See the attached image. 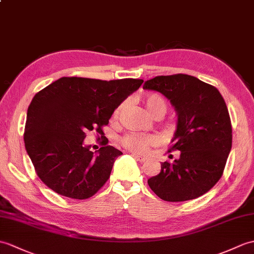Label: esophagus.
I'll return each instance as SVG.
<instances>
[{"label": "esophagus", "instance_id": "obj_1", "mask_svg": "<svg viewBox=\"0 0 254 254\" xmlns=\"http://www.w3.org/2000/svg\"><path fill=\"white\" fill-rule=\"evenodd\" d=\"M134 158L136 159L137 161H139L140 163H144V162H146V160H147L146 158H144V157H139V156H134Z\"/></svg>", "mask_w": 254, "mask_h": 254}]
</instances>
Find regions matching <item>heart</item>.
<instances>
[{
  "label": "heart",
  "instance_id": "obj_1",
  "mask_svg": "<svg viewBox=\"0 0 254 254\" xmlns=\"http://www.w3.org/2000/svg\"><path fill=\"white\" fill-rule=\"evenodd\" d=\"M143 103L147 111L155 118H160L167 113L168 105L166 99H164L160 94L157 93H150L147 94L143 97ZM125 103L118 106L115 109L113 118L118 119L120 116L121 110L125 108ZM120 144L123 148L133 152L136 155H145L148 152L149 148L152 146L158 144V138L154 135L149 134H139V133H128L126 134L125 136L121 137Z\"/></svg>",
  "mask_w": 254,
  "mask_h": 254
}]
</instances>
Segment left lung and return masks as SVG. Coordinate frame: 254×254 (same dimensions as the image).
<instances>
[{"label":"left lung","mask_w":254,"mask_h":254,"mask_svg":"<svg viewBox=\"0 0 254 254\" xmlns=\"http://www.w3.org/2000/svg\"><path fill=\"white\" fill-rule=\"evenodd\" d=\"M145 90L163 94L178 113V128L168 152L180 159L162 162L148 185L164 201L181 202L208 192L222 178L232 149V122L221 93L188 74L158 75Z\"/></svg>","instance_id":"left-lung-1"}]
</instances>
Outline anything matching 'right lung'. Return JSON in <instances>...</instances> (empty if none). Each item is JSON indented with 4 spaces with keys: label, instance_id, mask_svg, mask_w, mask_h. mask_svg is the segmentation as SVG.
<instances>
[{
    "label": "right lung",
    "instance_id": "right-lung-1",
    "mask_svg": "<svg viewBox=\"0 0 254 254\" xmlns=\"http://www.w3.org/2000/svg\"><path fill=\"white\" fill-rule=\"evenodd\" d=\"M143 82L64 76L35 94L23 140L35 173L47 187L83 200L105 185L122 152L103 141L95 155L83 146L86 132L95 129L103 137L115 109Z\"/></svg>",
    "mask_w": 254,
    "mask_h": 254
}]
</instances>
